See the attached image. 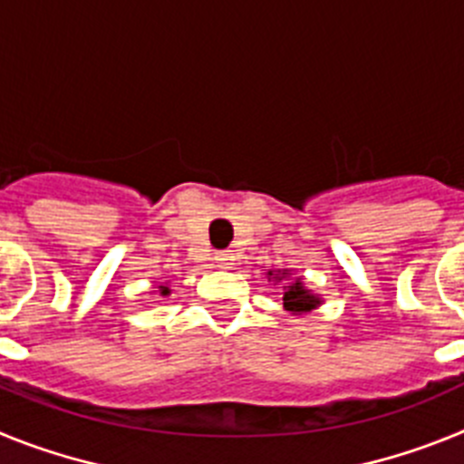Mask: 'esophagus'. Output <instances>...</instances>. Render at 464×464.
<instances>
[{"label":"esophagus","instance_id":"esophagus-1","mask_svg":"<svg viewBox=\"0 0 464 464\" xmlns=\"http://www.w3.org/2000/svg\"><path fill=\"white\" fill-rule=\"evenodd\" d=\"M216 262H218L220 269H232V265H235V253L232 251L216 253Z\"/></svg>","mask_w":464,"mask_h":464}]
</instances>
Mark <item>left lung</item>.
I'll return each instance as SVG.
<instances>
[{"label":"left lung","mask_w":464,"mask_h":464,"mask_svg":"<svg viewBox=\"0 0 464 464\" xmlns=\"http://www.w3.org/2000/svg\"><path fill=\"white\" fill-rule=\"evenodd\" d=\"M288 269H283V272L276 274L269 272L267 276L274 278V281H283V278H288ZM318 304H321V297L311 293V290H306L304 283L299 281V278L290 281L288 285H283V306L293 311V314H304V311L315 309Z\"/></svg>","instance_id":"obj_1"}]
</instances>
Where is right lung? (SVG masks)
I'll return each instance as SVG.
<instances>
[{"mask_svg": "<svg viewBox=\"0 0 464 464\" xmlns=\"http://www.w3.org/2000/svg\"><path fill=\"white\" fill-rule=\"evenodd\" d=\"M160 295H169V288H167V285H160Z\"/></svg>", "mask_w": 464, "mask_h": 464, "instance_id": "1", "label": "right lung"}]
</instances>
